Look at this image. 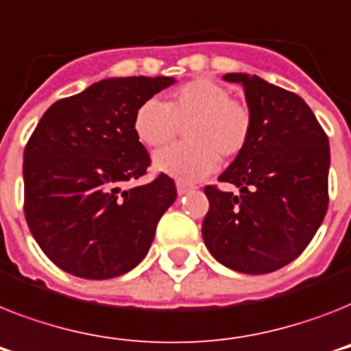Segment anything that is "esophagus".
<instances>
[{"instance_id": "1", "label": "esophagus", "mask_w": 351, "mask_h": 351, "mask_svg": "<svg viewBox=\"0 0 351 351\" xmlns=\"http://www.w3.org/2000/svg\"><path fill=\"white\" fill-rule=\"evenodd\" d=\"M193 189V185L191 184H185V182L178 180L176 182V191H178V195H185V193H189V191Z\"/></svg>"}]
</instances>
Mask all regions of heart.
Segmentation results:
<instances>
[{
	"label": "heart",
	"instance_id": "heart-1",
	"mask_svg": "<svg viewBox=\"0 0 351 351\" xmlns=\"http://www.w3.org/2000/svg\"><path fill=\"white\" fill-rule=\"evenodd\" d=\"M135 133L147 147L169 144L180 128L189 142L158 151L156 171L195 182L210 175L223 158L236 156L250 135V113L218 82L196 79L178 88L169 102L147 99L135 113Z\"/></svg>",
	"mask_w": 351,
	"mask_h": 351
}]
</instances>
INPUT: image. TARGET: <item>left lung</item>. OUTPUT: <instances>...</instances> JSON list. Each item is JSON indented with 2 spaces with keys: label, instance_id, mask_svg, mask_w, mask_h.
Wrapping results in <instances>:
<instances>
[{
  "label": "left lung",
  "instance_id": "8db88e82",
  "mask_svg": "<svg viewBox=\"0 0 351 351\" xmlns=\"http://www.w3.org/2000/svg\"><path fill=\"white\" fill-rule=\"evenodd\" d=\"M223 81L243 86L250 135L218 176L238 195L207 185L205 247L227 269L269 274L294 261L328 209V136L299 95L249 73Z\"/></svg>",
  "mask_w": 351,
  "mask_h": 351
}]
</instances>
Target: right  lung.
Listing matches in <instances>:
<instances>
[{
    "label": "right lung",
    "instance_id": "add662e5",
    "mask_svg": "<svg viewBox=\"0 0 351 351\" xmlns=\"http://www.w3.org/2000/svg\"><path fill=\"white\" fill-rule=\"evenodd\" d=\"M173 77H110L53 102L23 155L25 218L53 263L84 279L117 278L146 258L156 223L176 200L162 173L122 189L149 167L135 133L142 102Z\"/></svg>",
    "mask_w": 351,
    "mask_h": 351
}]
</instances>
